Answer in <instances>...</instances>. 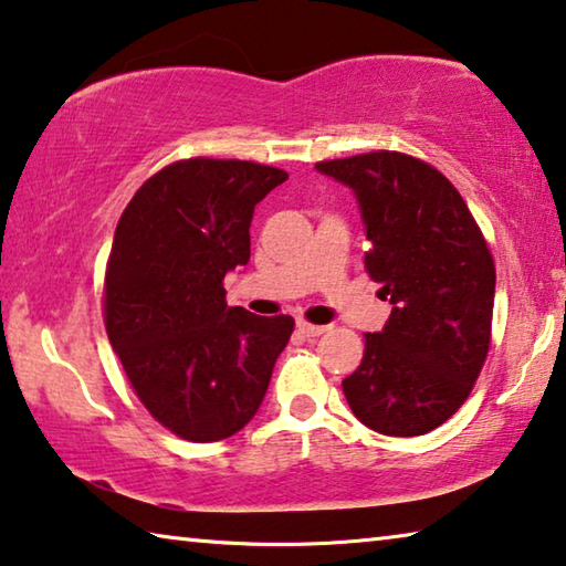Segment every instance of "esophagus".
<instances>
[{"instance_id": "34e87169", "label": "esophagus", "mask_w": 566, "mask_h": 566, "mask_svg": "<svg viewBox=\"0 0 566 566\" xmlns=\"http://www.w3.org/2000/svg\"><path fill=\"white\" fill-rule=\"evenodd\" d=\"M297 329L302 332L304 337H319V335H325V332H327L325 325H310V322H297Z\"/></svg>"}]
</instances>
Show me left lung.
<instances>
[{
  "mask_svg": "<svg viewBox=\"0 0 566 566\" xmlns=\"http://www.w3.org/2000/svg\"><path fill=\"white\" fill-rule=\"evenodd\" d=\"M355 193L373 249L365 269L392 312L343 380L355 418L423 436L463 406L491 343L496 269L453 184L423 160L375 150L315 166Z\"/></svg>",
  "mask_w": 566,
  "mask_h": 566,
  "instance_id": "8db88e82",
  "label": "left lung"
}]
</instances>
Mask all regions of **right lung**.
<instances>
[{
  "label": "right lung",
  "mask_w": 566,
  "mask_h": 566,
  "mask_svg": "<svg viewBox=\"0 0 566 566\" xmlns=\"http://www.w3.org/2000/svg\"><path fill=\"white\" fill-rule=\"evenodd\" d=\"M286 174L249 160L170 164L125 206L105 272V329L158 423L223 441L264 400L294 319L229 307L223 276L249 264L254 206Z\"/></svg>",
  "instance_id": "obj_1"
}]
</instances>
